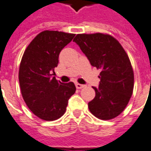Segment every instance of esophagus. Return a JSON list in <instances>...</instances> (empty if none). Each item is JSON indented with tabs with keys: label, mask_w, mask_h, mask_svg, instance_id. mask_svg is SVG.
<instances>
[{
	"label": "esophagus",
	"mask_w": 151,
	"mask_h": 151,
	"mask_svg": "<svg viewBox=\"0 0 151 151\" xmlns=\"http://www.w3.org/2000/svg\"><path fill=\"white\" fill-rule=\"evenodd\" d=\"M75 85H76V88H78V89H81V88H84V84H78V83H76V84H75Z\"/></svg>",
	"instance_id": "obj_1"
}]
</instances>
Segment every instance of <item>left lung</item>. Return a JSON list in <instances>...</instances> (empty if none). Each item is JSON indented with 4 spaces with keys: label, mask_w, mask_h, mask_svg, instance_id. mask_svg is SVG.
I'll use <instances>...</instances> for the list:
<instances>
[{
    "label": "left lung",
    "mask_w": 151,
    "mask_h": 151,
    "mask_svg": "<svg viewBox=\"0 0 151 151\" xmlns=\"http://www.w3.org/2000/svg\"><path fill=\"white\" fill-rule=\"evenodd\" d=\"M91 65L101 70L95 99L88 102L91 113L100 119L118 116L127 107L133 91L134 76L130 61L117 40L102 33L78 34L73 40Z\"/></svg>",
    "instance_id": "left-lung-1"
}]
</instances>
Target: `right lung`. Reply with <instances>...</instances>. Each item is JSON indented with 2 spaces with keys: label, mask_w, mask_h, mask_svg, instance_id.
<instances>
[{
  "label": "right lung",
  "mask_w": 151,
  "mask_h": 151,
  "mask_svg": "<svg viewBox=\"0 0 151 151\" xmlns=\"http://www.w3.org/2000/svg\"><path fill=\"white\" fill-rule=\"evenodd\" d=\"M74 34L44 31L31 42L19 67V84L23 99L39 118L52 121L66 111L68 100L75 93L73 82L62 83L52 77L59 55Z\"/></svg>",
  "instance_id": "1"
}]
</instances>
